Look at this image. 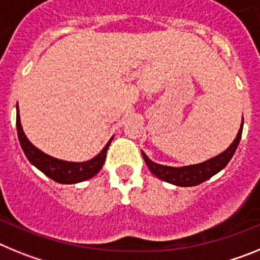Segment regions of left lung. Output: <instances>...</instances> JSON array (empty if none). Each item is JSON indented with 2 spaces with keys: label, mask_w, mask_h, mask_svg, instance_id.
Listing matches in <instances>:
<instances>
[{
  "label": "left lung",
  "mask_w": 260,
  "mask_h": 260,
  "mask_svg": "<svg viewBox=\"0 0 260 260\" xmlns=\"http://www.w3.org/2000/svg\"><path fill=\"white\" fill-rule=\"evenodd\" d=\"M242 125L240 127L237 137L233 141V143L229 146L226 151L217 155L216 157L210 158L207 161L201 162L197 165H189V167H181V168H172L167 167V165H160L156 162L151 161L150 158L147 157L143 152L144 161H146L147 167L155 174L157 178L162 181H167L169 183H173L177 186H197L199 183L204 182V181L210 180L211 177L215 176L216 173H219L221 169H224L225 165L231 161V158L233 157L234 152L237 150L238 143L241 141V135H242Z\"/></svg>",
  "instance_id": "1"
}]
</instances>
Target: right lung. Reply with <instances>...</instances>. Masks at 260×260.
Wrapping results in <instances>:
<instances>
[{
  "label": "right lung",
  "instance_id": "right-lung-1",
  "mask_svg": "<svg viewBox=\"0 0 260 260\" xmlns=\"http://www.w3.org/2000/svg\"><path fill=\"white\" fill-rule=\"evenodd\" d=\"M17 113V130H18V138H19V143L22 146V150L24 155L27 156L31 164L35 165L38 169H40L45 176L52 178L53 181H56L58 183H78L82 181L89 180L92 178L95 174L100 172L103 168V164L107 157V151L109 147L110 139L107 143V146L103 148V151L95 156L93 158L84 162H70L63 161V160H58L52 156L45 155L44 152H41L38 150L31 142L27 139V137L23 133L22 125H20L19 118V109Z\"/></svg>",
  "mask_w": 260,
  "mask_h": 260
}]
</instances>
